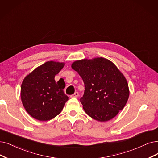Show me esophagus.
Masks as SVG:
<instances>
[{
	"label": "esophagus",
	"mask_w": 158,
	"mask_h": 158,
	"mask_svg": "<svg viewBox=\"0 0 158 158\" xmlns=\"http://www.w3.org/2000/svg\"><path fill=\"white\" fill-rule=\"evenodd\" d=\"M79 96V93L78 92H75L71 96V98H77Z\"/></svg>",
	"instance_id": "obj_1"
}]
</instances>
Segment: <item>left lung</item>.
I'll return each instance as SVG.
<instances>
[{"instance_id": "obj_1", "label": "left lung", "mask_w": 158, "mask_h": 158, "mask_svg": "<svg viewBox=\"0 0 158 158\" xmlns=\"http://www.w3.org/2000/svg\"><path fill=\"white\" fill-rule=\"evenodd\" d=\"M71 67L84 83L80 102L88 115L105 122L124 108L129 97L128 84L113 63L100 57L76 61Z\"/></svg>"}]
</instances>
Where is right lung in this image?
Wrapping results in <instances>:
<instances>
[{"label": "right lung", "mask_w": 158, "mask_h": 158, "mask_svg": "<svg viewBox=\"0 0 158 158\" xmlns=\"http://www.w3.org/2000/svg\"><path fill=\"white\" fill-rule=\"evenodd\" d=\"M64 63L47 61L28 74L21 84V97L24 109L33 118L47 121L59 115L68 100L65 84L56 82L54 77Z\"/></svg>", "instance_id": "right-lung-1"}]
</instances>
